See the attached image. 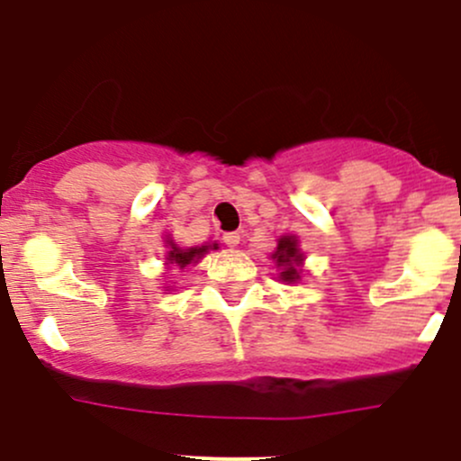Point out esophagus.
<instances>
[{"label":"esophagus","mask_w":461,"mask_h":461,"mask_svg":"<svg viewBox=\"0 0 461 461\" xmlns=\"http://www.w3.org/2000/svg\"><path fill=\"white\" fill-rule=\"evenodd\" d=\"M222 240H225L227 248H239L240 234H239V231H227V234L222 236Z\"/></svg>","instance_id":"34e87169"}]
</instances>
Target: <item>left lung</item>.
I'll return each instance as SVG.
<instances>
[{
	"label": "left lung",
	"mask_w": 461,
	"mask_h": 461,
	"mask_svg": "<svg viewBox=\"0 0 461 461\" xmlns=\"http://www.w3.org/2000/svg\"><path fill=\"white\" fill-rule=\"evenodd\" d=\"M279 270V281L284 284H299L303 275V252L299 248V239L294 234H284L276 239V249L270 254Z\"/></svg>",
	"instance_id": "1"
}]
</instances>
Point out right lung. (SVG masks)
<instances>
[{
  "label": "right lung",
  "mask_w": 461,
  "mask_h": 461,
  "mask_svg": "<svg viewBox=\"0 0 461 461\" xmlns=\"http://www.w3.org/2000/svg\"><path fill=\"white\" fill-rule=\"evenodd\" d=\"M167 254H164V266H167V270H185V267L189 266H195V263L200 261V258L204 257V254H209V249H218V243H203V245H194V248H182L180 243H176V239H173V234H167ZM167 288H171V285H167Z\"/></svg>",
  "instance_id": "1"
}]
</instances>
